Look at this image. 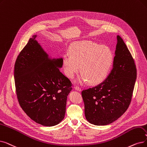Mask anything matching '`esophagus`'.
I'll use <instances>...</instances> for the list:
<instances>
[{
  "mask_svg": "<svg viewBox=\"0 0 147 147\" xmlns=\"http://www.w3.org/2000/svg\"><path fill=\"white\" fill-rule=\"evenodd\" d=\"M74 88V89H76V90L79 91H81V88H80L79 86H75Z\"/></svg>",
  "mask_w": 147,
  "mask_h": 147,
  "instance_id": "1",
  "label": "esophagus"
}]
</instances>
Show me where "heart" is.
<instances>
[{"mask_svg":"<svg viewBox=\"0 0 147 147\" xmlns=\"http://www.w3.org/2000/svg\"><path fill=\"white\" fill-rule=\"evenodd\" d=\"M69 52L70 55H65L63 59V71L68 78H73L80 68V83L89 81L91 85H98L107 78L114 61L110 48L82 41L73 44Z\"/></svg>","mask_w":147,"mask_h":147,"instance_id":"1","label":"heart"}]
</instances>
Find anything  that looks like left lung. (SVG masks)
<instances>
[{
	"label": "left lung",
	"instance_id": "1",
	"mask_svg": "<svg viewBox=\"0 0 147 147\" xmlns=\"http://www.w3.org/2000/svg\"><path fill=\"white\" fill-rule=\"evenodd\" d=\"M136 76L135 61L123 40L118 35L110 74L97 86L82 92L88 121L105 125L123 115L130 104Z\"/></svg>",
	"mask_w": 147,
	"mask_h": 147
}]
</instances>
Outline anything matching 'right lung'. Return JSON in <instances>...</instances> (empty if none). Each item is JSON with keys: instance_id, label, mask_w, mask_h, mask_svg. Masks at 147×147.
<instances>
[{"instance_id": "right-lung-1", "label": "right lung", "mask_w": 147, "mask_h": 147, "mask_svg": "<svg viewBox=\"0 0 147 147\" xmlns=\"http://www.w3.org/2000/svg\"><path fill=\"white\" fill-rule=\"evenodd\" d=\"M30 38L14 65L17 97L21 107L35 122L44 126L58 124L64 118L71 81L59 70L62 58L52 59Z\"/></svg>"}]
</instances>
